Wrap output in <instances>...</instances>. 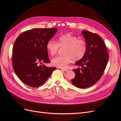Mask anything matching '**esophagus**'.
Here are the masks:
<instances>
[{
	"instance_id": "obj_1",
	"label": "esophagus",
	"mask_w": 121,
	"mask_h": 121,
	"mask_svg": "<svg viewBox=\"0 0 121 121\" xmlns=\"http://www.w3.org/2000/svg\"><path fill=\"white\" fill-rule=\"evenodd\" d=\"M61 70L63 71H64V72H66V71H67L68 70V69H64V68H61Z\"/></svg>"
}]
</instances>
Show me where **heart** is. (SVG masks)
Returning <instances> with one entry per match:
<instances>
[{
  "instance_id": "1",
  "label": "heart",
  "mask_w": 121,
  "mask_h": 121,
  "mask_svg": "<svg viewBox=\"0 0 121 121\" xmlns=\"http://www.w3.org/2000/svg\"><path fill=\"white\" fill-rule=\"evenodd\" d=\"M59 48H65L63 50L64 55L55 57L51 62L52 65L61 68H66L73 59L81 60L85 55L87 50L85 41L78 39L77 36L70 33L59 36L57 42L50 39L46 44V48L51 55H54L58 52Z\"/></svg>"
}]
</instances>
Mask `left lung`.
Wrapping results in <instances>:
<instances>
[{"label": "left lung", "mask_w": 121, "mask_h": 121, "mask_svg": "<svg viewBox=\"0 0 121 121\" xmlns=\"http://www.w3.org/2000/svg\"><path fill=\"white\" fill-rule=\"evenodd\" d=\"M87 50L84 56L75 62L80 66L73 70L75 78L71 82L75 87L86 88L96 83L102 77L108 61V54L105 43L99 35L83 30Z\"/></svg>", "instance_id": "8db88e82"}]
</instances>
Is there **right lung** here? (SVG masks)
Wrapping results in <instances>:
<instances>
[{"label":"right lung","instance_id":"1","mask_svg":"<svg viewBox=\"0 0 121 121\" xmlns=\"http://www.w3.org/2000/svg\"><path fill=\"white\" fill-rule=\"evenodd\" d=\"M57 31L56 28H34L17 38L13 48L12 65L17 77L25 84L41 86L56 69L40 64L50 62L46 44Z\"/></svg>","mask_w":121,"mask_h":121}]
</instances>
